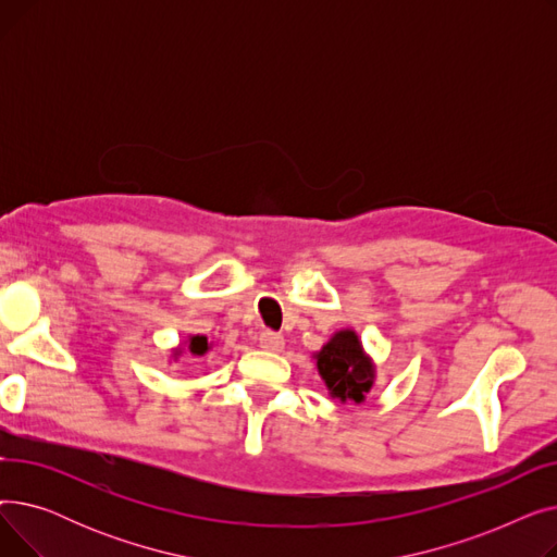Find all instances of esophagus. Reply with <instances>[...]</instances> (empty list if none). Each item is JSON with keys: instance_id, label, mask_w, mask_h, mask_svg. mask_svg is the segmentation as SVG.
<instances>
[{"instance_id": "esophagus-1", "label": "esophagus", "mask_w": 557, "mask_h": 557, "mask_svg": "<svg viewBox=\"0 0 557 557\" xmlns=\"http://www.w3.org/2000/svg\"><path fill=\"white\" fill-rule=\"evenodd\" d=\"M259 347L269 349V352H282L284 349V336L277 332H261L259 334Z\"/></svg>"}]
</instances>
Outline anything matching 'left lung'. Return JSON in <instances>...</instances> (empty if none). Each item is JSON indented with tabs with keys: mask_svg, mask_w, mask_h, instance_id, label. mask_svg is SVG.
<instances>
[{
	"mask_svg": "<svg viewBox=\"0 0 557 557\" xmlns=\"http://www.w3.org/2000/svg\"><path fill=\"white\" fill-rule=\"evenodd\" d=\"M318 374L330 395L338 401L361 404L374 384V366L352 330L336 332L320 352L313 355Z\"/></svg>",
	"mask_w": 557,
	"mask_h": 557,
	"instance_id": "obj_1",
	"label": "left lung"
}]
</instances>
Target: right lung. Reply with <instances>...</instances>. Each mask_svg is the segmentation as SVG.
I'll list each match as a JSON object with an SVG mask.
<instances>
[{"instance_id":"right-lung-1","label":"right lung","mask_w":557,"mask_h":557,"mask_svg":"<svg viewBox=\"0 0 557 557\" xmlns=\"http://www.w3.org/2000/svg\"><path fill=\"white\" fill-rule=\"evenodd\" d=\"M212 345L208 343V336H200V334H196V336H189V341H187V347H178V349H173V357L178 359L185 349L187 352H191L194 357H202L205 352H208Z\"/></svg>"}]
</instances>
